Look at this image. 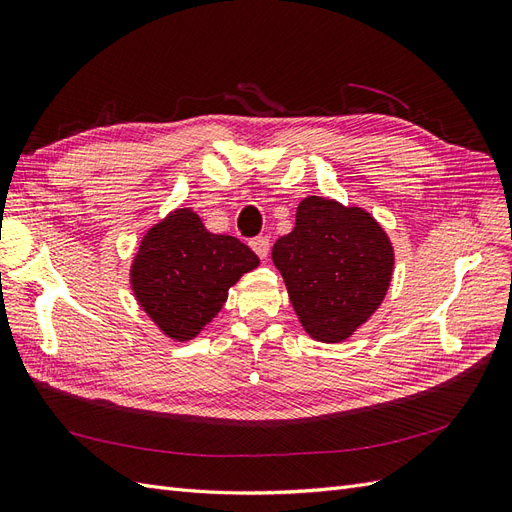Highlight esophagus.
Returning <instances> with one entry per match:
<instances>
[{
    "instance_id": "esophagus-1",
    "label": "esophagus",
    "mask_w": 512,
    "mask_h": 512,
    "mask_svg": "<svg viewBox=\"0 0 512 512\" xmlns=\"http://www.w3.org/2000/svg\"><path fill=\"white\" fill-rule=\"evenodd\" d=\"M250 247L256 252L258 258L265 260V258L269 256V247H271L269 237H256V239H252V241H250Z\"/></svg>"
}]
</instances>
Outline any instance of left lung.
Wrapping results in <instances>:
<instances>
[{
	"label": "left lung",
	"instance_id": "8db88e82",
	"mask_svg": "<svg viewBox=\"0 0 512 512\" xmlns=\"http://www.w3.org/2000/svg\"><path fill=\"white\" fill-rule=\"evenodd\" d=\"M294 314L309 337L339 344L365 324L386 297L395 252L386 230L361 207L307 196L292 232L273 245Z\"/></svg>",
	"mask_w": 512,
	"mask_h": 512
}]
</instances>
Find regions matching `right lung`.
I'll return each mask as SVG.
<instances>
[{
  "instance_id": "obj_1",
  "label": "right lung",
  "mask_w": 512,
  "mask_h": 512,
  "mask_svg": "<svg viewBox=\"0 0 512 512\" xmlns=\"http://www.w3.org/2000/svg\"><path fill=\"white\" fill-rule=\"evenodd\" d=\"M258 256L230 235H213L190 207L170 211L138 245L130 267L134 297L173 342H190L220 314Z\"/></svg>"
}]
</instances>
